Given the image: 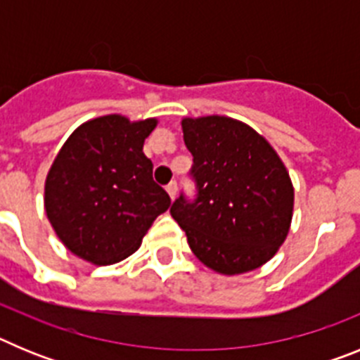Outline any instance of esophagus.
Returning <instances> with one entry per match:
<instances>
[{
	"mask_svg": "<svg viewBox=\"0 0 360 360\" xmlns=\"http://www.w3.org/2000/svg\"><path fill=\"white\" fill-rule=\"evenodd\" d=\"M165 191H167V195H169L171 198L174 200V196H176V193H178V184L176 182H169L167 186H165Z\"/></svg>",
	"mask_w": 360,
	"mask_h": 360,
	"instance_id": "esophagus-1",
	"label": "esophagus"
}]
</instances>
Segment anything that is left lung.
I'll list each match as a JSON object with an SVG mask.
<instances>
[{
  "mask_svg": "<svg viewBox=\"0 0 360 360\" xmlns=\"http://www.w3.org/2000/svg\"><path fill=\"white\" fill-rule=\"evenodd\" d=\"M195 196L180 193L171 216L203 265L241 274L266 263L290 229L294 187L278 153L229 117L184 119Z\"/></svg>",
  "mask_w": 360,
  "mask_h": 360,
  "instance_id": "obj_1",
  "label": "left lung"
}]
</instances>
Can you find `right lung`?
I'll list each match as a JSON object with an SVG mask.
<instances>
[{
  "label": "right lung",
  "instance_id": "add662e5",
  "mask_svg": "<svg viewBox=\"0 0 360 360\" xmlns=\"http://www.w3.org/2000/svg\"><path fill=\"white\" fill-rule=\"evenodd\" d=\"M155 126V119L98 117L79 126L53 160L44 186L46 216L59 240L86 262H122L171 205L142 153Z\"/></svg>",
  "mask_w": 360,
  "mask_h": 360
}]
</instances>
